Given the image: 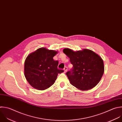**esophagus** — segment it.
I'll use <instances>...</instances> for the list:
<instances>
[{
	"mask_svg": "<svg viewBox=\"0 0 122 122\" xmlns=\"http://www.w3.org/2000/svg\"><path fill=\"white\" fill-rule=\"evenodd\" d=\"M64 72H65V73H66V71H67V67L66 66V67L64 68Z\"/></svg>",
	"mask_w": 122,
	"mask_h": 122,
	"instance_id": "34e87169",
	"label": "esophagus"
}]
</instances>
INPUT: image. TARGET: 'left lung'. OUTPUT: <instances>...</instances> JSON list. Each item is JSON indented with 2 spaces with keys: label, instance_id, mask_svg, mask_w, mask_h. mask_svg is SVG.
I'll return each mask as SVG.
<instances>
[{
  "label": "left lung",
  "instance_id": "obj_1",
  "mask_svg": "<svg viewBox=\"0 0 122 122\" xmlns=\"http://www.w3.org/2000/svg\"><path fill=\"white\" fill-rule=\"evenodd\" d=\"M63 52L73 66L66 73L71 85L83 91L91 90L98 84L104 71L103 61L100 56L87 49L75 52L65 48Z\"/></svg>",
  "mask_w": 122,
  "mask_h": 122
}]
</instances>
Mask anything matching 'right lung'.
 I'll list each match as a JSON object with an SVG mask.
<instances>
[{"label": "right lung", "mask_w": 122, "mask_h": 122, "mask_svg": "<svg viewBox=\"0 0 122 122\" xmlns=\"http://www.w3.org/2000/svg\"><path fill=\"white\" fill-rule=\"evenodd\" d=\"M57 53L42 47L27 56L24 63V75L33 88L40 91L49 88L54 84L58 74L64 72L57 68L58 61L53 59Z\"/></svg>", "instance_id": "obj_1"}]
</instances>
